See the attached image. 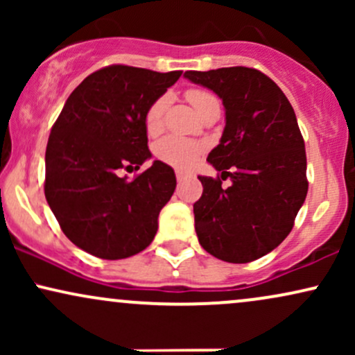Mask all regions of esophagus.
<instances>
[{"mask_svg":"<svg viewBox=\"0 0 355 355\" xmlns=\"http://www.w3.org/2000/svg\"><path fill=\"white\" fill-rule=\"evenodd\" d=\"M175 175H177V180H178V182H182V180H183V178H185V177H187V175H185V173H183V172H182V170H177V172H175Z\"/></svg>","mask_w":355,"mask_h":355,"instance_id":"obj_1","label":"esophagus"}]
</instances>
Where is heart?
Wrapping results in <instances>:
<instances>
[{
    "label": "heart",
    "instance_id": "1",
    "mask_svg": "<svg viewBox=\"0 0 355 355\" xmlns=\"http://www.w3.org/2000/svg\"><path fill=\"white\" fill-rule=\"evenodd\" d=\"M187 98H189L191 107L197 110L198 115H202L211 105H218V100L215 98L214 93L200 88L189 89L187 92ZM166 105H168V98L166 96H160V98L153 101L152 107L146 112L145 128L148 132V135H157L164 128V115ZM155 153H157V157L162 162L175 166V168L190 170L191 166L197 164L198 155L202 153V145L198 141L189 140V138L170 135L158 141Z\"/></svg>",
    "mask_w": 355,
    "mask_h": 355
}]
</instances>
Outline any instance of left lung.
I'll return each mask as SVG.
<instances>
[{
	"mask_svg": "<svg viewBox=\"0 0 355 355\" xmlns=\"http://www.w3.org/2000/svg\"><path fill=\"white\" fill-rule=\"evenodd\" d=\"M225 107V128L207 162L222 175L198 177L195 230L210 255L230 263L260 259L284 242L307 197V157L291 101L255 68L185 71ZM232 185L221 189V180Z\"/></svg>",
	"mask_w": 355,
	"mask_h": 355,
	"instance_id": "1",
	"label": "left lung"
}]
</instances>
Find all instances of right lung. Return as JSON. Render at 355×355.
Instances as JSON below:
<instances>
[{"mask_svg": "<svg viewBox=\"0 0 355 355\" xmlns=\"http://www.w3.org/2000/svg\"><path fill=\"white\" fill-rule=\"evenodd\" d=\"M180 75L110 64L68 96L48 138L44 197L81 250L118 260L152 243L177 187L173 168L155 160L133 180L118 170L133 172L152 157L146 112Z\"/></svg>", "mask_w": 355, "mask_h": 355, "instance_id": "1", "label": "right lung"}]
</instances>
